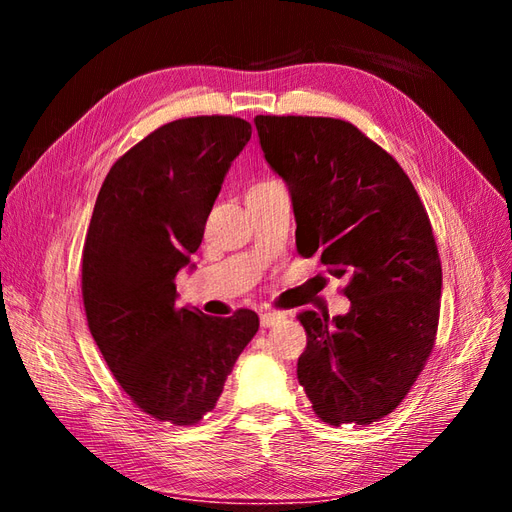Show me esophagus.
<instances>
[{"label": "esophagus", "instance_id": "obj_1", "mask_svg": "<svg viewBox=\"0 0 512 512\" xmlns=\"http://www.w3.org/2000/svg\"><path fill=\"white\" fill-rule=\"evenodd\" d=\"M285 319V312H274V310H266L261 312V327H272L278 321Z\"/></svg>", "mask_w": 512, "mask_h": 512}]
</instances>
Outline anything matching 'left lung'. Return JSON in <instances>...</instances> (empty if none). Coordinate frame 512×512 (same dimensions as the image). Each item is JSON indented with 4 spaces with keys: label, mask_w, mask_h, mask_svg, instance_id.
Listing matches in <instances>:
<instances>
[{
    "label": "left lung",
    "mask_w": 512,
    "mask_h": 512,
    "mask_svg": "<svg viewBox=\"0 0 512 512\" xmlns=\"http://www.w3.org/2000/svg\"><path fill=\"white\" fill-rule=\"evenodd\" d=\"M255 127L289 187L298 253L349 274L346 315H298V381L329 425L383 419L436 342L442 268L427 210L400 163L349 121L259 114Z\"/></svg>",
    "instance_id": "left-lung-1"
}]
</instances>
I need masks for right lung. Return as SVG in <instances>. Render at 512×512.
Here are the masks:
<instances>
[{"label": "right lung", "mask_w": 512, "mask_h": 512, "mask_svg": "<svg viewBox=\"0 0 512 512\" xmlns=\"http://www.w3.org/2000/svg\"><path fill=\"white\" fill-rule=\"evenodd\" d=\"M238 117L157 127L114 161L82 246V302L110 372L142 412L195 425L259 329L257 312L176 308L174 278L200 249L223 178L251 140Z\"/></svg>", "instance_id": "add662e5"}]
</instances>
